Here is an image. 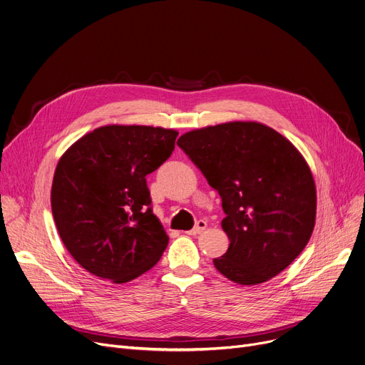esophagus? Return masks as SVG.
<instances>
[{"instance_id": "esophagus-1", "label": "esophagus", "mask_w": 365, "mask_h": 365, "mask_svg": "<svg viewBox=\"0 0 365 365\" xmlns=\"http://www.w3.org/2000/svg\"><path fill=\"white\" fill-rule=\"evenodd\" d=\"M207 227V222H204V220H198L197 223H195V226L190 229V231H187L186 234L187 235H198V234H201L204 229Z\"/></svg>"}]
</instances>
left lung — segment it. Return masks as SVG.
I'll return each instance as SVG.
<instances>
[{"mask_svg": "<svg viewBox=\"0 0 365 365\" xmlns=\"http://www.w3.org/2000/svg\"><path fill=\"white\" fill-rule=\"evenodd\" d=\"M178 145L222 198L231 242L213 259L216 269L241 285L284 271L308 244L317 215L312 173L293 143L264 124L234 121L187 131Z\"/></svg>", "mask_w": 365, "mask_h": 365, "instance_id": "1", "label": "left lung"}]
</instances>
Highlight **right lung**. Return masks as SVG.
I'll return each instance as SVG.
<instances>
[{
    "instance_id": "1",
    "label": "right lung",
    "mask_w": 365,
    "mask_h": 365,
    "mask_svg": "<svg viewBox=\"0 0 365 365\" xmlns=\"http://www.w3.org/2000/svg\"><path fill=\"white\" fill-rule=\"evenodd\" d=\"M176 130L105 125L59 160L51 212L71 256L90 274L128 282L163 256L168 237L152 213L146 176L168 160Z\"/></svg>"
}]
</instances>
